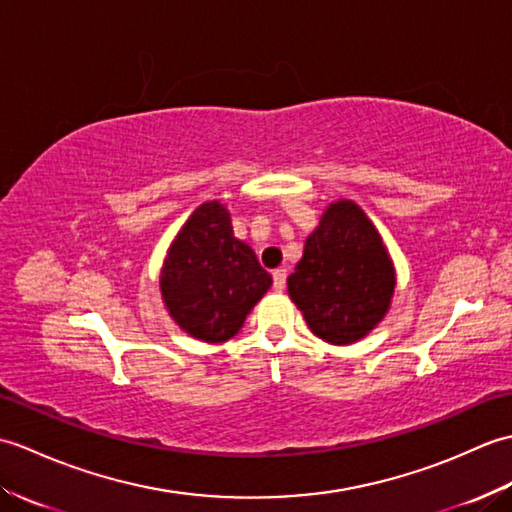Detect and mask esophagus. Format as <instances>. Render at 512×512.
Returning <instances> with one entry per match:
<instances>
[{
    "label": "esophagus",
    "mask_w": 512,
    "mask_h": 512,
    "mask_svg": "<svg viewBox=\"0 0 512 512\" xmlns=\"http://www.w3.org/2000/svg\"><path fill=\"white\" fill-rule=\"evenodd\" d=\"M286 279H288V270L286 268H277L273 273V286L277 292H281L286 288Z\"/></svg>",
    "instance_id": "1"
}]
</instances>
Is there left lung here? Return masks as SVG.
<instances>
[{"instance_id":"1","label":"left lung","mask_w":512,"mask_h":512,"mask_svg":"<svg viewBox=\"0 0 512 512\" xmlns=\"http://www.w3.org/2000/svg\"><path fill=\"white\" fill-rule=\"evenodd\" d=\"M396 288L391 257L372 220L352 200L332 202L288 277V295L308 328L332 345L372 332Z\"/></svg>"}]
</instances>
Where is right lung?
Segmentation results:
<instances>
[{
    "mask_svg": "<svg viewBox=\"0 0 512 512\" xmlns=\"http://www.w3.org/2000/svg\"><path fill=\"white\" fill-rule=\"evenodd\" d=\"M273 284L253 248L233 235L231 213L204 202L169 246L160 273L162 301L180 328L204 343H224Z\"/></svg>",
    "mask_w": 512,
    "mask_h": 512,
    "instance_id": "right-lung-1",
    "label": "right lung"
}]
</instances>
